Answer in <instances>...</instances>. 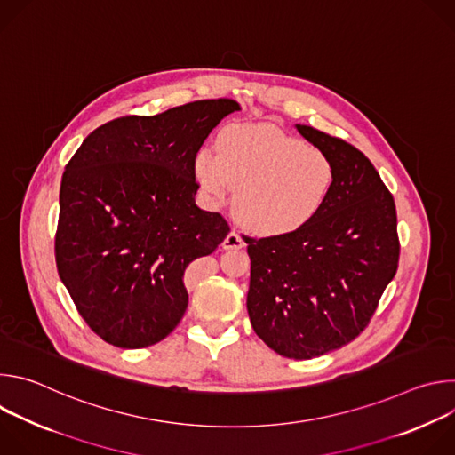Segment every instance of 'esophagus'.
Instances as JSON below:
<instances>
[{"mask_svg":"<svg viewBox=\"0 0 455 455\" xmlns=\"http://www.w3.org/2000/svg\"><path fill=\"white\" fill-rule=\"evenodd\" d=\"M223 248L225 250H241L244 248V241L241 239V235L237 232H230L225 239H223Z\"/></svg>","mask_w":455,"mask_h":455,"instance_id":"esophagus-1","label":"esophagus"}]
</instances>
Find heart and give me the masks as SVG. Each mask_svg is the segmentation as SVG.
<instances>
[{
    "mask_svg": "<svg viewBox=\"0 0 455 455\" xmlns=\"http://www.w3.org/2000/svg\"><path fill=\"white\" fill-rule=\"evenodd\" d=\"M194 174L214 200L235 190L234 211L251 232L293 234L326 205L333 160L270 124H234L218 137V153L198 151Z\"/></svg>",
    "mask_w": 455,
    "mask_h": 455,
    "instance_id": "heart-1",
    "label": "heart"
}]
</instances>
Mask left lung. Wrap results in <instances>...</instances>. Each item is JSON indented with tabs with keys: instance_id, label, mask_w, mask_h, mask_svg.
Listing matches in <instances>:
<instances>
[{
	"instance_id": "left-lung-1",
	"label": "left lung",
	"mask_w": 455,
	"mask_h": 455,
	"mask_svg": "<svg viewBox=\"0 0 455 455\" xmlns=\"http://www.w3.org/2000/svg\"><path fill=\"white\" fill-rule=\"evenodd\" d=\"M326 153L335 181L322 211L300 230L244 237L251 328L286 358L309 360L355 340L398 270L393 194L369 158L342 139L297 124Z\"/></svg>"
}]
</instances>
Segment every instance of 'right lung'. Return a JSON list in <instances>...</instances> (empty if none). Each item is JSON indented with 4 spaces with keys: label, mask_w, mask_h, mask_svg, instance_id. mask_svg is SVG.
<instances>
[{
    "label": "right lung",
    "mask_w": 455,
    "mask_h": 455,
    "mask_svg": "<svg viewBox=\"0 0 455 455\" xmlns=\"http://www.w3.org/2000/svg\"><path fill=\"white\" fill-rule=\"evenodd\" d=\"M237 109L232 99H211L120 116L90 133L64 167L57 272L104 342L140 349L180 323L185 268L230 232L221 214L194 202V158Z\"/></svg>",
    "instance_id": "add662e5"
}]
</instances>
